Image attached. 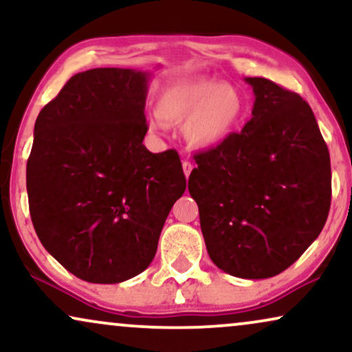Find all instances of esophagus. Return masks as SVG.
<instances>
[{"label":"esophagus","mask_w":352,"mask_h":352,"mask_svg":"<svg viewBox=\"0 0 352 352\" xmlns=\"http://www.w3.org/2000/svg\"><path fill=\"white\" fill-rule=\"evenodd\" d=\"M182 167H184V173H185V177H186V179H188L190 173H191V170H193V164L188 162V161H185L184 164H182Z\"/></svg>","instance_id":"1"}]
</instances>
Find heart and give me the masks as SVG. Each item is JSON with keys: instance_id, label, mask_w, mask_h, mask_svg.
<instances>
[{"instance_id": "obj_1", "label": "heart", "mask_w": 352, "mask_h": 352, "mask_svg": "<svg viewBox=\"0 0 352 352\" xmlns=\"http://www.w3.org/2000/svg\"><path fill=\"white\" fill-rule=\"evenodd\" d=\"M155 112L166 123H184L186 141L195 148H214L239 126L243 100L230 84L193 78L168 82L157 97ZM157 128V123L151 122Z\"/></svg>"}]
</instances>
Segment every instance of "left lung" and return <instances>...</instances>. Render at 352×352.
Returning a JSON list of instances; mask_svg holds the SVG:
<instances>
[{"mask_svg": "<svg viewBox=\"0 0 352 352\" xmlns=\"http://www.w3.org/2000/svg\"><path fill=\"white\" fill-rule=\"evenodd\" d=\"M240 133L195 155L188 191L209 258L224 273L266 279L312 245L331 203L330 153L310 105L265 78Z\"/></svg>", "mask_w": 352, "mask_h": 352, "instance_id": "left-lung-1", "label": "left lung"}]
</instances>
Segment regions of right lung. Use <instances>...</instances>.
<instances>
[{
  "label": "right lung",
  "instance_id": "right-lung-1",
  "mask_svg": "<svg viewBox=\"0 0 352 352\" xmlns=\"http://www.w3.org/2000/svg\"><path fill=\"white\" fill-rule=\"evenodd\" d=\"M149 71L74 74L40 110L28 161L29 209L45 250L87 283L143 273L186 188L179 154L143 140Z\"/></svg>",
  "mask_w": 352,
  "mask_h": 352
}]
</instances>
